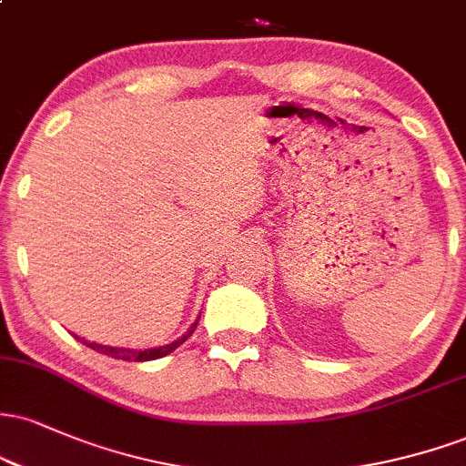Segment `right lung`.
I'll list each match as a JSON object with an SVG mask.
<instances>
[{"label": "right lung", "mask_w": 466, "mask_h": 466, "mask_svg": "<svg viewBox=\"0 0 466 466\" xmlns=\"http://www.w3.org/2000/svg\"><path fill=\"white\" fill-rule=\"evenodd\" d=\"M197 322H199V319H197ZM197 322L190 326V330H188V333H186L184 337H181V339L173 341V344H168V346H159V349H151V350L114 349V346H100V344H94V341H85V339H80V337H78V339L83 341V344H87L89 349H94V350L103 352V355H106V357H114V360H122V361H151V360H159V357L168 355V352H173L175 349H179V346L184 344V341L188 339V337H190L192 333H195Z\"/></svg>", "instance_id": "obj_1"}]
</instances>
